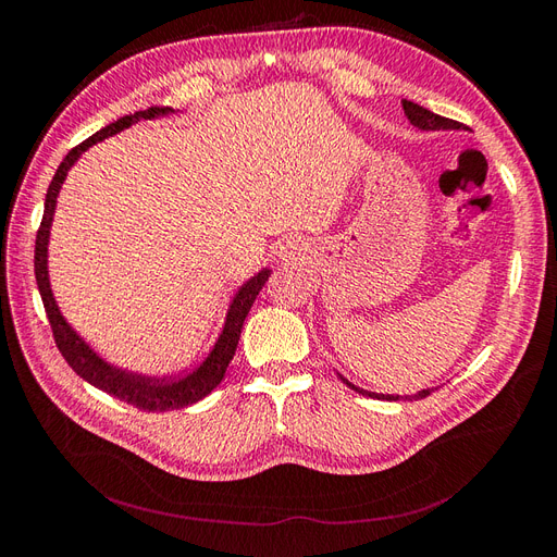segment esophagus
Instances as JSON below:
<instances>
[{
  "label": "esophagus",
  "instance_id": "34e87169",
  "mask_svg": "<svg viewBox=\"0 0 557 557\" xmlns=\"http://www.w3.org/2000/svg\"><path fill=\"white\" fill-rule=\"evenodd\" d=\"M285 258H288V256H285Z\"/></svg>",
  "mask_w": 557,
  "mask_h": 557
}]
</instances>
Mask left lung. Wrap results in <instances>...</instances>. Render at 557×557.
I'll list each match as a JSON object with an SVG mask.
<instances>
[{
	"instance_id": "left-lung-1",
	"label": "left lung",
	"mask_w": 557,
	"mask_h": 557,
	"mask_svg": "<svg viewBox=\"0 0 557 557\" xmlns=\"http://www.w3.org/2000/svg\"><path fill=\"white\" fill-rule=\"evenodd\" d=\"M401 107H404V113H407V117H409V123H411L413 127H418V129H423V132L460 129V127H462L460 123L450 121V117L436 115V113L428 111L425 107H420V104H413V102H409V99H401ZM342 381H344V383L350 387V391H356V393H360V395H367V397L387 399V401H397V399H423V397H428V395L432 393V387H428V391H418L416 395H381V393H369V391H362V387L352 385V383H350L348 379H344V376H342Z\"/></svg>"
}]
</instances>
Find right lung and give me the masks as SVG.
<instances>
[{
  "label": "right lung",
  "instance_id": "right-lung-1",
  "mask_svg": "<svg viewBox=\"0 0 557 557\" xmlns=\"http://www.w3.org/2000/svg\"><path fill=\"white\" fill-rule=\"evenodd\" d=\"M170 113H174V109H170V107H150L146 111L123 115V117H117L115 123L95 132L92 137H88L76 148H72L70 153H66V158L62 160V164L58 166L53 181H50V185H48L44 218H41V225L37 232V246H35V274H37L39 295L44 299V309L48 315L50 330H53L55 344L62 352V358L66 360V364H70L83 381H88L90 385L99 387V391H104L121 401H127V404H132V407H137L141 411H153V413L190 407V404L205 399L213 391V387L223 381V376L227 372V364L234 358V350H237L244 320L252 307V301H256L258 293L262 290V285L267 283L269 274H272V269H260V272L256 276H250L237 290V295L232 297L223 332H221V336H218V342L211 348L207 360L201 362L195 372L185 374L181 379H172V376L156 379V376L129 372V369L107 362L102 356H99V352H95L90 348V344H86V339H83V336L70 323H66L64 315L60 313V307L53 297V290H50V281H48V239H50V225H53L60 188H62L66 174H70L72 164L81 158V153H86L92 144L104 141L107 137H113V134L123 132L125 127H129L134 123L150 121V117H160V115H170Z\"/></svg>",
  "mask_w": 557,
  "mask_h": 557
}]
</instances>
